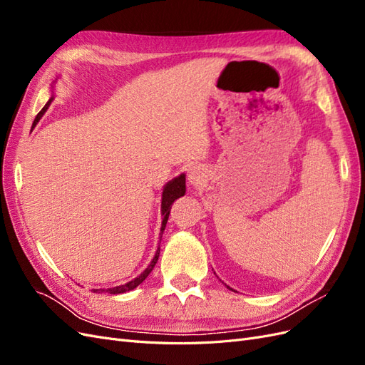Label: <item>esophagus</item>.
Segmentation results:
<instances>
[{"label": "esophagus", "instance_id": "1", "mask_svg": "<svg viewBox=\"0 0 365 365\" xmlns=\"http://www.w3.org/2000/svg\"><path fill=\"white\" fill-rule=\"evenodd\" d=\"M207 181V172L204 168H200V165H196L190 172H189V182L193 187H202Z\"/></svg>", "mask_w": 365, "mask_h": 365}]
</instances>
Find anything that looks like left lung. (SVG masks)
<instances>
[{"label": "left lung", "mask_w": 365, "mask_h": 365, "mask_svg": "<svg viewBox=\"0 0 365 365\" xmlns=\"http://www.w3.org/2000/svg\"><path fill=\"white\" fill-rule=\"evenodd\" d=\"M227 288H228V286H227Z\"/></svg>", "instance_id": "1"}]
</instances>
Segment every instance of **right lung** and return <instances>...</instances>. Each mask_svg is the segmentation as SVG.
<instances>
[{
    "instance_id": "add662e5",
    "label": "right lung",
    "mask_w": 365,
    "mask_h": 365,
    "mask_svg": "<svg viewBox=\"0 0 365 365\" xmlns=\"http://www.w3.org/2000/svg\"><path fill=\"white\" fill-rule=\"evenodd\" d=\"M56 82V81H54ZM53 88L54 85H51V97L48 98V102L46 103V106H43L39 114L36 115L35 121H33V126L35 128L38 125V121L42 118V115L47 113L48 106L51 105V102L54 101V93H53ZM185 195V173H181L180 176H176V178L170 180L168 184H165L163 187V195H161V216H163V222H161V230H160V240L163 237V233H164V228H165V224H168V219H169V215H170V208H172V204L175 202V200H178V197L184 196ZM158 257H160V245H158V250L155 252V256H153L152 262L149 263V267L143 271L138 277H135L134 280H130L125 284L121 286H114V288H108V289H94V292H108V294H125L128 291H132L135 289L137 286L145 280L148 275L150 274V271L153 269V267H155V263L158 262Z\"/></svg>"
}]
</instances>
